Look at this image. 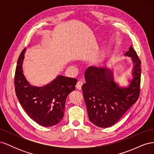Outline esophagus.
Returning a JSON list of instances; mask_svg holds the SVG:
<instances>
[{
	"mask_svg": "<svg viewBox=\"0 0 154 154\" xmlns=\"http://www.w3.org/2000/svg\"><path fill=\"white\" fill-rule=\"evenodd\" d=\"M83 85V82H81V81H79L77 82L76 83V87L77 89L78 90H81L82 89V86Z\"/></svg>",
	"mask_w": 154,
	"mask_h": 154,
	"instance_id": "esophagus-1",
	"label": "esophagus"
}]
</instances>
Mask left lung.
<instances>
[{
	"instance_id": "obj_1",
	"label": "left lung",
	"mask_w": 154,
	"mask_h": 154,
	"mask_svg": "<svg viewBox=\"0 0 154 154\" xmlns=\"http://www.w3.org/2000/svg\"><path fill=\"white\" fill-rule=\"evenodd\" d=\"M133 63L132 79L127 87L114 81L112 69L89 67L82 87L88 119L94 125L107 128L117 123L139 96L141 61L131 45L124 54Z\"/></svg>"
}]
</instances>
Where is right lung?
I'll return each mask as SVG.
<instances>
[{"mask_svg":"<svg viewBox=\"0 0 154 154\" xmlns=\"http://www.w3.org/2000/svg\"><path fill=\"white\" fill-rule=\"evenodd\" d=\"M26 48L18 59L15 75L16 95L22 108L29 117L43 127H52L63 118L66 101L75 90L77 80L58 75L43 87L31 85L23 74L22 64Z\"/></svg>","mask_w":154,"mask_h":154,"instance_id":"obj_1","label":"right lung"}]
</instances>
